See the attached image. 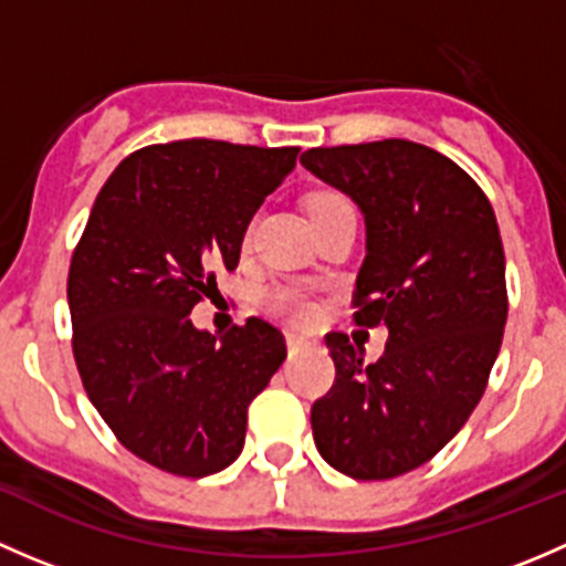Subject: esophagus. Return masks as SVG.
<instances>
[{"mask_svg": "<svg viewBox=\"0 0 566 566\" xmlns=\"http://www.w3.org/2000/svg\"><path fill=\"white\" fill-rule=\"evenodd\" d=\"M284 339H287V350L290 353H295V350H301V347H310L312 342L306 339V336H298V334H287L284 336Z\"/></svg>", "mask_w": 566, "mask_h": 566, "instance_id": "34e87169", "label": "esophagus"}]
</instances>
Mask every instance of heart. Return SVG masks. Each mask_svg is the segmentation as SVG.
<instances>
[{
    "mask_svg": "<svg viewBox=\"0 0 566 566\" xmlns=\"http://www.w3.org/2000/svg\"><path fill=\"white\" fill-rule=\"evenodd\" d=\"M339 205H347V199L342 197L339 191H317L310 197V216L312 221H317L319 216H325L328 210L339 208ZM251 232H254V224L247 227L243 232V247L251 243ZM262 306H265L271 315L290 319V323H310L312 315H315V304L306 293H301L298 287H290V284H271L260 293Z\"/></svg>",
    "mask_w": 566,
    "mask_h": 566,
    "instance_id": "1",
    "label": "heart"
}]
</instances>
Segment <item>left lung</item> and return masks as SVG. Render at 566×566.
I'll return each mask as SVG.
<instances>
[{
    "label": "left lung",
    "mask_w": 566,
    "mask_h": 566,
    "mask_svg": "<svg viewBox=\"0 0 566 566\" xmlns=\"http://www.w3.org/2000/svg\"><path fill=\"white\" fill-rule=\"evenodd\" d=\"M301 164L361 208L353 319L389 328L375 364L347 334L325 336L336 378L312 405V436L347 476H402L458 436L488 389L510 312L499 221L465 169L416 142L312 147Z\"/></svg>",
    "instance_id": "1"
}]
</instances>
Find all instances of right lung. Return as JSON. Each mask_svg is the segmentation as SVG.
I'll return each mask as SVG.
<instances>
[{
  "mask_svg": "<svg viewBox=\"0 0 566 566\" xmlns=\"http://www.w3.org/2000/svg\"><path fill=\"white\" fill-rule=\"evenodd\" d=\"M301 147L147 145L95 197L67 271L73 358L90 402L136 458L199 479L241 454L251 399L282 367L260 317L216 342L188 312L235 271L243 232Z\"/></svg>",
  "mask_w": 566,
  "mask_h": 566,
  "instance_id": "1",
  "label": "right lung"
}]
</instances>
